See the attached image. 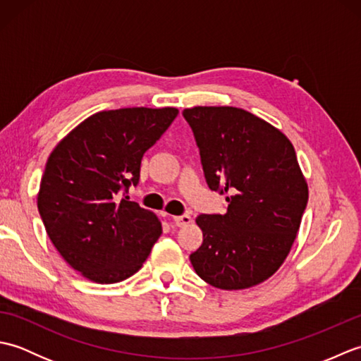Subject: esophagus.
<instances>
[{
    "label": "esophagus",
    "mask_w": 361,
    "mask_h": 361,
    "mask_svg": "<svg viewBox=\"0 0 361 361\" xmlns=\"http://www.w3.org/2000/svg\"><path fill=\"white\" fill-rule=\"evenodd\" d=\"M190 221H192V219H190L189 214H181V216L173 217V224L176 226H186V225L190 224Z\"/></svg>",
    "instance_id": "obj_1"
}]
</instances>
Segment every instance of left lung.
I'll return each mask as SVG.
<instances>
[{
  "instance_id": "left-lung-1",
  "label": "left lung",
  "mask_w": 361,
  "mask_h": 361,
  "mask_svg": "<svg viewBox=\"0 0 361 361\" xmlns=\"http://www.w3.org/2000/svg\"><path fill=\"white\" fill-rule=\"evenodd\" d=\"M183 116L209 189L228 195L225 214L197 217L203 243L190 264L212 287L257 286L286 260L307 206L293 145L278 128L235 106H194Z\"/></svg>"
}]
</instances>
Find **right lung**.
<instances>
[{
	"label": "right lung",
	"mask_w": 361,
	"mask_h": 361,
	"mask_svg": "<svg viewBox=\"0 0 361 361\" xmlns=\"http://www.w3.org/2000/svg\"><path fill=\"white\" fill-rule=\"evenodd\" d=\"M178 110L99 111L48 158L37 206L51 242L75 271L97 283L135 274L163 233L159 220L127 197L141 159Z\"/></svg>",
	"instance_id": "add662e5"
}]
</instances>
